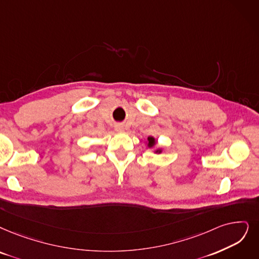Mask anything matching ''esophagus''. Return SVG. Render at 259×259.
Wrapping results in <instances>:
<instances>
[{"label":"esophagus","instance_id":"1","mask_svg":"<svg viewBox=\"0 0 259 259\" xmlns=\"http://www.w3.org/2000/svg\"><path fill=\"white\" fill-rule=\"evenodd\" d=\"M116 131H117V132L123 131V125H121V124H118V125H116Z\"/></svg>","mask_w":259,"mask_h":259}]
</instances>
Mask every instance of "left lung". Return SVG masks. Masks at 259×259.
Masks as SVG:
<instances>
[{
  "mask_svg": "<svg viewBox=\"0 0 259 259\" xmlns=\"http://www.w3.org/2000/svg\"><path fill=\"white\" fill-rule=\"evenodd\" d=\"M156 143H157V140L155 139L154 137H152V136H150V137H148V141H147V146H148V148L149 149H153L155 146H156ZM162 152V149L161 148H158V149H156L154 151V153H161Z\"/></svg>",
  "mask_w": 259,
  "mask_h": 259,
  "instance_id": "1",
  "label": "left lung"
}]
</instances>
